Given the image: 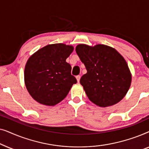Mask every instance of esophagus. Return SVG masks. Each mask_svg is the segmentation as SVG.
Wrapping results in <instances>:
<instances>
[{
	"instance_id": "obj_1",
	"label": "esophagus",
	"mask_w": 149,
	"mask_h": 149,
	"mask_svg": "<svg viewBox=\"0 0 149 149\" xmlns=\"http://www.w3.org/2000/svg\"><path fill=\"white\" fill-rule=\"evenodd\" d=\"M76 79H77V82L79 83V81H80V79H81V76H80V75H77V76L76 77Z\"/></svg>"
}]
</instances>
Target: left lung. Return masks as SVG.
Here are the masks:
<instances>
[{
	"mask_svg": "<svg viewBox=\"0 0 149 149\" xmlns=\"http://www.w3.org/2000/svg\"><path fill=\"white\" fill-rule=\"evenodd\" d=\"M75 50L87 70L80 83L89 100L100 107L121 101L132 83L131 72L123 57L115 49L101 44H79Z\"/></svg>",
	"mask_w": 149,
	"mask_h": 149,
	"instance_id": "8db88e82",
	"label": "left lung"
}]
</instances>
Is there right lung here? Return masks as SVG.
Wrapping results in <instances>:
<instances>
[{"instance_id":"obj_1","label":"right lung","mask_w":149,"mask_h":149,"mask_svg":"<svg viewBox=\"0 0 149 149\" xmlns=\"http://www.w3.org/2000/svg\"><path fill=\"white\" fill-rule=\"evenodd\" d=\"M74 47L64 43L48 45L28 58L24 83L32 98L46 106H54L68 95L77 79L66 62Z\"/></svg>"}]
</instances>
